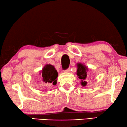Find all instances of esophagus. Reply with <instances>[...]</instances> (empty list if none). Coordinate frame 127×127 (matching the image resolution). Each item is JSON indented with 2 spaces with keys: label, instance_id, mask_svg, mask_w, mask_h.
Instances as JSON below:
<instances>
[{
  "label": "esophagus",
  "instance_id": "esophagus-1",
  "mask_svg": "<svg viewBox=\"0 0 127 127\" xmlns=\"http://www.w3.org/2000/svg\"><path fill=\"white\" fill-rule=\"evenodd\" d=\"M65 72H69L70 71V68H68L67 69L65 70Z\"/></svg>",
  "mask_w": 127,
  "mask_h": 127
}]
</instances>
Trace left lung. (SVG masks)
Returning a JSON list of instances; mask_svg holds the SVG:
<instances>
[{"instance_id": "left-lung-1", "label": "left lung", "mask_w": 127, "mask_h": 127, "mask_svg": "<svg viewBox=\"0 0 127 127\" xmlns=\"http://www.w3.org/2000/svg\"><path fill=\"white\" fill-rule=\"evenodd\" d=\"M78 70H77V75L79 79L82 80L81 84L83 86H86L87 84V82L85 81L87 76V68L84 65L82 64H78Z\"/></svg>"}]
</instances>
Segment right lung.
I'll return each instance as SVG.
<instances>
[{
	"label": "right lung",
	"mask_w": 127,
	"mask_h": 127,
	"mask_svg": "<svg viewBox=\"0 0 127 127\" xmlns=\"http://www.w3.org/2000/svg\"><path fill=\"white\" fill-rule=\"evenodd\" d=\"M58 72L54 66L51 65H47L43 68L41 74V78L43 82L51 83L56 85L57 83Z\"/></svg>",
	"instance_id": "add662e5"
}]
</instances>
